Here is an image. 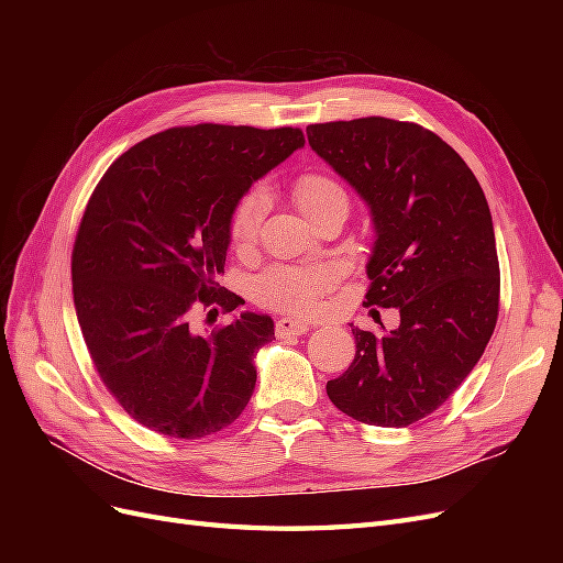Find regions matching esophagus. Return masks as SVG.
<instances>
[{
	"label": "esophagus",
	"instance_id": "esophagus-1",
	"mask_svg": "<svg viewBox=\"0 0 563 563\" xmlns=\"http://www.w3.org/2000/svg\"><path fill=\"white\" fill-rule=\"evenodd\" d=\"M277 335L279 338H298L305 335L310 331V323L302 321V319H291V317H284L277 321Z\"/></svg>",
	"mask_w": 563,
	"mask_h": 563
}]
</instances>
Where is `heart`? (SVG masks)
I'll return each mask as SVG.
<instances>
[{
  "label": "heart",
  "mask_w": 563,
  "mask_h": 563,
  "mask_svg": "<svg viewBox=\"0 0 563 563\" xmlns=\"http://www.w3.org/2000/svg\"><path fill=\"white\" fill-rule=\"evenodd\" d=\"M294 201L300 213L310 220L319 218L323 211L345 209L347 211V190L335 178L327 174H305L294 183ZM267 213V192L255 187L234 203L230 216V244L244 253L249 251L263 225ZM335 284V272L329 265H275L265 269L253 284V296L265 308L284 312H305L329 291Z\"/></svg>",
  "instance_id": "1"
}]
</instances>
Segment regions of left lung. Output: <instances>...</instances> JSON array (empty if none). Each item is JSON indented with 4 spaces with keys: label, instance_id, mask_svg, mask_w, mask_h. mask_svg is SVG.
I'll return each mask as SVG.
<instances>
[{
    "label": "left lung",
    "instance_id": "left-lung-1",
    "mask_svg": "<svg viewBox=\"0 0 563 563\" xmlns=\"http://www.w3.org/2000/svg\"><path fill=\"white\" fill-rule=\"evenodd\" d=\"M308 141L368 207L366 300L399 310L391 331L352 327L354 362L327 395L354 420L406 428L453 395L496 329L500 267L484 190L463 157L418 124H310Z\"/></svg>",
    "mask_w": 563,
    "mask_h": 563
}]
</instances>
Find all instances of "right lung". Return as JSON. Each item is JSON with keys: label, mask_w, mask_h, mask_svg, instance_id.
Returning a JSON list of instances; mask_svg holds the SVG:
<instances>
[{"label": "right lung", "mask_w": 563, "mask_h": 563, "mask_svg": "<svg viewBox=\"0 0 563 563\" xmlns=\"http://www.w3.org/2000/svg\"><path fill=\"white\" fill-rule=\"evenodd\" d=\"M302 145L291 126H178L133 145L100 178L73 251L75 310L100 380L145 428L197 439L246 408L275 321L242 312L203 335L190 310L240 308L234 294H216L232 209Z\"/></svg>", "instance_id": "add662e5"}]
</instances>
